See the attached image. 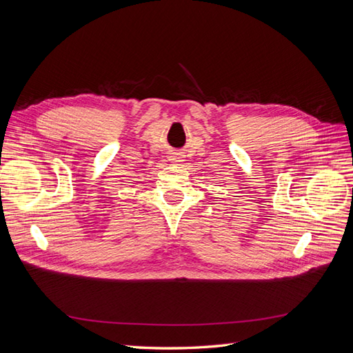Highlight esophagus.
Here are the masks:
<instances>
[{"mask_svg":"<svg viewBox=\"0 0 353 353\" xmlns=\"http://www.w3.org/2000/svg\"><path fill=\"white\" fill-rule=\"evenodd\" d=\"M170 160H172L174 163H179V162H183V157L178 154H174V156H170Z\"/></svg>","mask_w":353,"mask_h":353,"instance_id":"esophagus-1","label":"esophagus"}]
</instances>
